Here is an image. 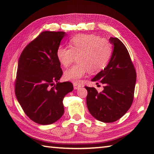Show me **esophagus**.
<instances>
[{"label": "esophagus", "instance_id": "1", "mask_svg": "<svg viewBox=\"0 0 154 154\" xmlns=\"http://www.w3.org/2000/svg\"><path fill=\"white\" fill-rule=\"evenodd\" d=\"M73 87L75 89H79V87H81V85L77 84V83H73Z\"/></svg>", "mask_w": 154, "mask_h": 154}]
</instances>
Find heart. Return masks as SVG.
Wrapping results in <instances>:
<instances>
[{
  "mask_svg": "<svg viewBox=\"0 0 154 154\" xmlns=\"http://www.w3.org/2000/svg\"><path fill=\"white\" fill-rule=\"evenodd\" d=\"M68 47L60 46L56 55L62 66L67 67L73 63L75 56L79 63L65 71L64 79L73 83L87 73L97 74L102 71L109 63L112 53L109 41L95 34H78L70 39Z\"/></svg>",
  "mask_w": 154,
  "mask_h": 154,
  "instance_id": "obj_1",
  "label": "heart"
}]
</instances>
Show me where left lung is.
Returning a JSON list of instances; mask_svg holds the SVG:
<instances>
[{"mask_svg":"<svg viewBox=\"0 0 154 154\" xmlns=\"http://www.w3.org/2000/svg\"><path fill=\"white\" fill-rule=\"evenodd\" d=\"M114 45L112 56L107 66L92 81L104 85L98 93L95 88L85 86L87 105L94 118L103 122H113L120 119L131 106L134 94L136 73L130 54L124 44L111 37Z\"/></svg>","mask_w":154,"mask_h":154,"instance_id":"8db88e82","label":"left lung"}]
</instances>
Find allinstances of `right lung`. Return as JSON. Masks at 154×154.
<instances>
[{"label": "right lung", "mask_w": 154, "mask_h": 154, "mask_svg": "<svg viewBox=\"0 0 154 154\" xmlns=\"http://www.w3.org/2000/svg\"><path fill=\"white\" fill-rule=\"evenodd\" d=\"M65 34L42 32L26 45L18 60L16 99L25 114L42 125L53 124L63 116V98L73 89L71 82H58L63 71L56 52Z\"/></svg>", "instance_id": "right-lung-1"}]
</instances>
